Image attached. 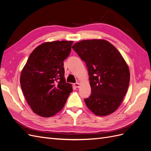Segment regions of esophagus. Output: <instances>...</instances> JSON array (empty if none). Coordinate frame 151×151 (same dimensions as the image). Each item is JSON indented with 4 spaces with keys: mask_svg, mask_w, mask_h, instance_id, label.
Instances as JSON below:
<instances>
[{
    "mask_svg": "<svg viewBox=\"0 0 151 151\" xmlns=\"http://www.w3.org/2000/svg\"><path fill=\"white\" fill-rule=\"evenodd\" d=\"M73 85L75 86V88H79L80 86V84L79 83H74Z\"/></svg>",
    "mask_w": 151,
    "mask_h": 151,
    "instance_id": "obj_1",
    "label": "esophagus"
}]
</instances>
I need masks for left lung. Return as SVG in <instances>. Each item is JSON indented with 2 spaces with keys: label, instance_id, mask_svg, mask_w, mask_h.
Masks as SVG:
<instances>
[{
  "label": "left lung",
  "instance_id": "obj_1",
  "mask_svg": "<svg viewBox=\"0 0 151 151\" xmlns=\"http://www.w3.org/2000/svg\"><path fill=\"white\" fill-rule=\"evenodd\" d=\"M88 68L90 96L85 102L94 114L106 116L117 109L127 91L129 66L116 48L104 40H83L72 46Z\"/></svg>",
  "mask_w": 151,
  "mask_h": 151
}]
</instances>
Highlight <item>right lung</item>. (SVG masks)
Returning a JSON list of instances; mask_svg holds the SVG:
<instances>
[{
	"mask_svg": "<svg viewBox=\"0 0 151 151\" xmlns=\"http://www.w3.org/2000/svg\"><path fill=\"white\" fill-rule=\"evenodd\" d=\"M72 41L44 42L31 52L22 70L20 83L32 110L43 117L56 115L64 107L73 91L66 83L64 61L69 56Z\"/></svg>",
	"mask_w": 151,
	"mask_h": 151,
	"instance_id": "1",
	"label": "right lung"
}]
</instances>
